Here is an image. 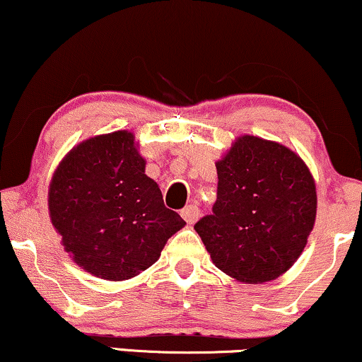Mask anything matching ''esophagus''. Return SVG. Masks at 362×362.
Here are the masks:
<instances>
[{
    "label": "esophagus",
    "mask_w": 362,
    "mask_h": 362,
    "mask_svg": "<svg viewBox=\"0 0 362 362\" xmlns=\"http://www.w3.org/2000/svg\"><path fill=\"white\" fill-rule=\"evenodd\" d=\"M182 217L185 218L187 223H195L200 217V210L197 205H187V207L182 210Z\"/></svg>",
    "instance_id": "34e87169"
}]
</instances>
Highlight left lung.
Instances as JSON below:
<instances>
[{
  "instance_id": "8db88e82",
  "label": "left lung",
  "mask_w": 362,
  "mask_h": 362,
  "mask_svg": "<svg viewBox=\"0 0 362 362\" xmlns=\"http://www.w3.org/2000/svg\"><path fill=\"white\" fill-rule=\"evenodd\" d=\"M215 167L214 214L194 226L215 267L245 284L281 277L314 228L317 194L309 167L286 145L254 135L237 136Z\"/></svg>"
}]
</instances>
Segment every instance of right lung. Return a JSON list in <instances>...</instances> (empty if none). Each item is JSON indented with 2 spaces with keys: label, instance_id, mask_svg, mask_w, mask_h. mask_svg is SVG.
<instances>
[{
  "label": "right lung",
  "instance_id": "1",
  "mask_svg": "<svg viewBox=\"0 0 362 362\" xmlns=\"http://www.w3.org/2000/svg\"><path fill=\"white\" fill-rule=\"evenodd\" d=\"M145 165L135 135L118 130L80 141L53 172L49 221L73 262L91 276L115 282L139 276L185 226Z\"/></svg>",
  "mask_w": 362,
  "mask_h": 362
}]
</instances>
